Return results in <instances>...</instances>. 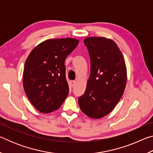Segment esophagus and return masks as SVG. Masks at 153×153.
Instances as JSON below:
<instances>
[{
	"instance_id": "esophagus-1",
	"label": "esophagus",
	"mask_w": 153,
	"mask_h": 153,
	"mask_svg": "<svg viewBox=\"0 0 153 153\" xmlns=\"http://www.w3.org/2000/svg\"><path fill=\"white\" fill-rule=\"evenodd\" d=\"M75 84H76V81H74V80H72V81H70V85H71V86L72 88H73L75 86Z\"/></svg>"
}]
</instances>
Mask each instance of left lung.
<instances>
[{
    "label": "left lung",
    "instance_id": "obj_1",
    "mask_svg": "<svg viewBox=\"0 0 153 153\" xmlns=\"http://www.w3.org/2000/svg\"><path fill=\"white\" fill-rule=\"evenodd\" d=\"M90 58V76L86 91L78 98L80 109L88 117L108 115L120 101L127 82L123 56L116 43L103 37L84 40Z\"/></svg>",
    "mask_w": 153,
    "mask_h": 153
}]
</instances>
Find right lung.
I'll return each instance as SVG.
<instances>
[{
    "label": "right lung",
    "instance_id": "add662e5",
    "mask_svg": "<svg viewBox=\"0 0 153 153\" xmlns=\"http://www.w3.org/2000/svg\"><path fill=\"white\" fill-rule=\"evenodd\" d=\"M79 44L74 38L44 41L25 61L24 88L34 107L48 113L61 107L69 94L65 61Z\"/></svg>",
    "mask_w": 153,
    "mask_h": 153
}]
</instances>
